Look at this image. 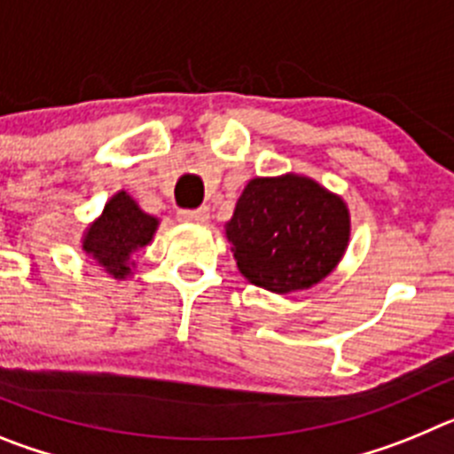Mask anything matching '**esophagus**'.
<instances>
[{
    "mask_svg": "<svg viewBox=\"0 0 454 454\" xmlns=\"http://www.w3.org/2000/svg\"><path fill=\"white\" fill-rule=\"evenodd\" d=\"M177 218L182 223H207L208 220V208L200 207V208H182L177 211Z\"/></svg>",
    "mask_w": 454,
    "mask_h": 454,
    "instance_id": "esophagus-1",
    "label": "esophagus"
}]
</instances>
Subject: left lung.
<instances>
[{"mask_svg":"<svg viewBox=\"0 0 454 454\" xmlns=\"http://www.w3.org/2000/svg\"><path fill=\"white\" fill-rule=\"evenodd\" d=\"M240 275L254 286L291 293L334 270L350 239L346 202L300 175L256 177L227 223Z\"/></svg>","mask_w":454,"mask_h":454,"instance_id":"left-lung-1","label":"left lung"}]
</instances>
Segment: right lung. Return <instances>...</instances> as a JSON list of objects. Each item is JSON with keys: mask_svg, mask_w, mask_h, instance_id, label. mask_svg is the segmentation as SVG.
Listing matches in <instances>:
<instances>
[{"mask_svg": "<svg viewBox=\"0 0 454 454\" xmlns=\"http://www.w3.org/2000/svg\"><path fill=\"white\" fill-rule=\"evenodd\" d=\"M159 220L140 211L138 204L118 192L108 200L102 215L88 227L83 250L114 277L122 279L129 270V256L147 246L156 231Z\"/></svg>", "mask_w": 454, "mask_h": 454, "instance_id": "1", "label": "right lung"}]
</instances>
